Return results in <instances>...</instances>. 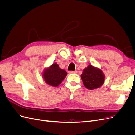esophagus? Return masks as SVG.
<instances>
[{
  "instance_id": "34e87169",
  "label": "esophagus",
  "mask_w": 135,
  "mask_h": 135,
  "mask_svg": "<svg viewBox=\"0 0 135 135\" xmlns=\"http://www.w3.org/2000/svg\"><path fill=\"white\" fill-rule=\"evenodd\" d=\"M76 73H77L76 71H70L69 72V74H76Z\"/></svg>"
}]
</instances>
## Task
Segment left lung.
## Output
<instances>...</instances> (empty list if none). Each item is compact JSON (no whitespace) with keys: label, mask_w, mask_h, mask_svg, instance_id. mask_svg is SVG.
I'll use <instances>...</instances> for the list:
<instances>
[{"label":"left lung","mask_w":135,"mask_h":135,"mask_svg":"<svg viewBox=\"0 0 135 135\" xmlns=\"http://www.w3.org/2000/svg\"><path fill=\"white\" fill-rule=\"evenodd\" d=\"M80 76L85 88L90 90L101 87L104 83L105 78L100 69L92 65H89L85 68Z\"/></svg>","instance_id":"left-lung-1"}]
</instances>
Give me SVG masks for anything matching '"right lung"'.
Masks as SVG:
<instances>
[{"label":"right lung","mask_w":135,"mask_h":135,"mask_svg":"<svg viewBox=\"0 0 135 135\" xmlns=\"http://www.w3.org/2000/svg\"><path fill=\"white\" fill-rule=\"evenodd\" d=\"M67 74L66 71L60 68L59 65L55 62L50 67L44 69L42 73V76L47 84L56 87L62 83Z\"/></svg>","instance_id":"obj_1"}]
</instances>
